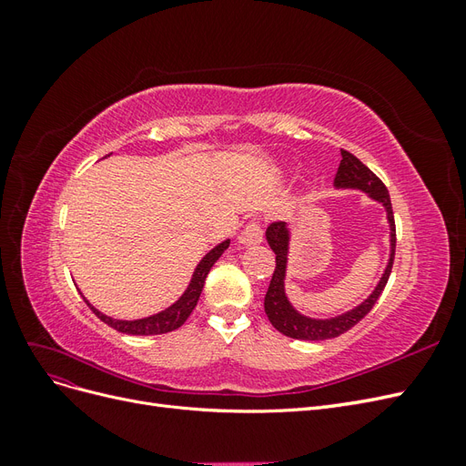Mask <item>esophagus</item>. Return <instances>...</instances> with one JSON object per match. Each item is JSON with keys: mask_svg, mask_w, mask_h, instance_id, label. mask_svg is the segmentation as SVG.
Returning <instances> with one entry per match:
<instances>
[{"mask_svg": "<svg viewBox=\"0 0 466 466\" xmlns=\"http://www.w3.org/2000/svg\"><path fill=\"white\" fill-rule=\"evenodd\" d=\"M262 241V228L258 221H248L243 231L238 233V243L241 245H258Z\"/></svg>", "mask_w": 466, "mask_h": 466, "instance_id": "esophagus-1", "label": "esophagus"}]
</instances>
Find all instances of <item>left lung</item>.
<instances>
[{
	"mask_svg": "<svg viewBox=\"0 0 466 466\" xmlns=\"http://www.w3.org/2000/svg\"><path fill=\"white\" fill-rule=\"evenodd\" d=\"M334 187L361 190L368 194L371 200L383 204L387 211L389 229H390V255H389V262L385 266L383 276H380V279L377 281V286L370 293L368 299H363L360 305L350 309V311L330 319L305 317L289 303L286 295V272H288L291 231L284 221L272 223L270 228L266 229V241L276 255V270L270 279V286H268V291H266L264 311L276 330H279L281 334H286L289 338H298V340H329V338H336L344 334L346 330H350L351 327H356V324L371 311V307L377 303L379 295L383 293L387 279L390 276L394 247H397V229H394V216H392L390 196L387 187L356 157V155H351L346 149H342V161L334 177Z\"/></svg>",
	"mask_w": 466,
	"mask_h": 466,
	"instance_id": "obj_1",
	"label": "left lung"
}]
</instances>
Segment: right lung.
<instances>
[{"label": "right lung", "mask_w": 466, "mask_h": 466, "mask_svg": "<svg viewBox=\"0 0 466 466\" xmlns=\"http://www.w3.org/2000/svg\"><path fill=\"white\" fill-rule=\"evenodd\" d=\"M229 247V238H225L223 243H219L218 247L211 248L208 255L198 262V266H196V270L190 278V284L188 288L185 289V293L180 295V298L171 305L167 307L165 311L161 313H155L151 317H146V319H136V320H122V319H112V317H106L105 313L98 311V309H95L86 298V303L91 307V311L101 319L103 322H106L108 327H112L118 332H124V334H132V336H151V334H165V332H171V330H177L178 327H182L185 324V320L190 317V313L194 311L196 303H198L200 299V293L204 289V281L211 270V266L216 264V260L223 255L225 250H228Z\"/></svg>", "instance_id": "obj_1"}]
</instances>
